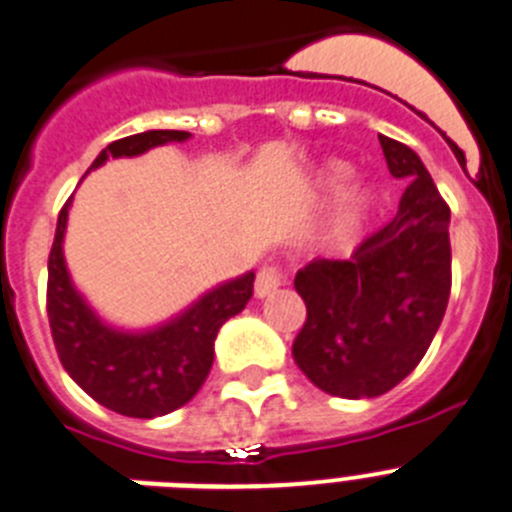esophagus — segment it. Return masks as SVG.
Wrapping results in <instances>:
<instances>
[{"instance_id": "obj_1", "label": "esophagus", "mask_w": 512, "mask_h": 512, "mask_svg": "<svg viewBox=\"0 0 512 512\" xmlns=\"http://www.w3.org/2000/svg\"><path fill=\"white\" fill-rule=\"evenodd\" d=\"M284 277L282 271L277 269V266H264V269L259 271V277H256V284H253V292H256V297H269L274 295L279 287H282Z\"/></svg>"}]
</instances>
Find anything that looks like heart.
I'll use <instances>...</instances> for the list:
<instances>
[{
    "label": "heart",
    "instance_id": "heart-1",
    "mask_svg": "<svg viewBox=\"0 0 512 512\" xmlns=\"http://www.w3.org/2000/svg\"><path fill=\"white\" fill-rule=\"evenodd\" d=\"M351 176V166L341 164V161H330L323 171H320V184L325 189H336ZM374 215H377V192L372 187H351L341 194L330 210L328 220L323 225V248L328 253H351L361 243L366 230L372 228Z\"/></svg>",
    "mask_w": 512,
    "mask_h": 512
}]
</instances>
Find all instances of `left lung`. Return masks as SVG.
Here are the masks:
<instances>
[{"instance_id":"left-lung-1","label":"left lung","mask_w":512,"mask_h":512,"mask_svg":"<svg viewBox=\"0 0 512 512\" xmlns=\"http://www.w3.org/2000/svg\"><path fill=\"white\" fill-rule=\"evenodd\" d=\"M390 174L405 182L392 223L348 261L297 271L307 305L292 356L315 387L364 400L413 372L436 336L451 292V210L418 153L379 135Z\"/></svg>"}]
</instances>
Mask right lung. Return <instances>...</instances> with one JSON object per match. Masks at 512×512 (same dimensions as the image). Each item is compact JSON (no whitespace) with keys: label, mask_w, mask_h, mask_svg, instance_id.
<instances>
[{"label":"right lung","mask_w":512,"mask_h":512,"mask_svg":"<svg viewBox=\"0 0 512 512\" xmlns=\"http://www.w3.org/2000/svg\"><path fill=\"white\" fill-rule=\"evenodd\" d=\"M189 138L192 133L184 130L128 135L99 151L89 171L110 158L143 156L151 148ZM71 200L58 215L48 256V320L63 369L92 400L128 418H158L182 408L205 384L215 359L217 330L248 305L256 274L246 271L207 289L164 323L122 328L104 320L71 279L63 253Z\"/></svg>","instance_id":"1"}]
</instances>
